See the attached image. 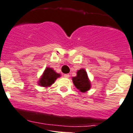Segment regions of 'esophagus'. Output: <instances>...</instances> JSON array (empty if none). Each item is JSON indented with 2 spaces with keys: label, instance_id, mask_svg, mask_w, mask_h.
<instances>
[{
  "label": "esophagus",
  "instance_id": "esophagus-1",
  "mask_svg": "<svg viewBox=\"0 0 133 133\" xmlns=\"http://www.w3.org/2000/svg\"><path fill=\"white\" fill-rule=\"evenodd\" d=\"M69 74H64V77H65V78H69Z\"/></svg>",
  "mask_w": 133,
  "mask_h": 133
}]
</instances>
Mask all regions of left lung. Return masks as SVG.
Listing matches in <instances>:
<instances>
[{
  "instance_id": "8db88e82",
  "label": "left lung",
  "mask_w": 133,
  "mask_h": 133,
  "mask_svg": "<svg viewBox=\"0 0 133 133\" xmlns=\"http://www.w3.org/2000/svg\"><path fill=\"white\" fill-rule=\"evenodd\" d=\"M72 81L75 87L81 92H86L91 88V83L88 78L87 72L84 69L78 70L77 76L72 78Z\"/></svg>"
}]
</instances>
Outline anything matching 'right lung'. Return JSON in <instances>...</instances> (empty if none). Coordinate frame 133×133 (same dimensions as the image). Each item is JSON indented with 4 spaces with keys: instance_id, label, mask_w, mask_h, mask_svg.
I'll return each instance as SVG.
<instances>
[{
    "instance_id": "obj_1",
    "label": "right lung",
    "mask_w": 133,
    "mask_h": 133,
    "mask_svg": "<svg viewBox=\"0 0 133 133\" xmlns=\"http://www.w3.org/2000/svg\"><path fill=\"white\" fill-rule=\"evenodd\" d=\"M59 77H60V74L56 73L52 68L47 67L38 82V85L42 87H48L55 83V80Z\"/></svg>"
}]
</instances>
